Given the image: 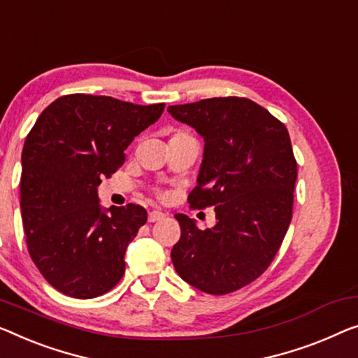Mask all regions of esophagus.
Returning <instances> with one entry per match:
<instances>
[{"label": "esophagus", "mask_w": 358, "mask_h": 358, "mask_svg": "<svg viewBox=\"0 0 358 358\" xmlns=\"http://www.w3.org/2000/svg\"><path fill=\"white\" fill-rule=\"evenodd\" d=\"M164 217H165V213H164V212L152 210V212H149V215H148V220H149V222H159V220H162Z\"/></svg>", "instance_id": "1"}]
</instances>
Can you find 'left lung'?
<instances>
[{
	"mask_svg": "<svg viewBox=\"0 0 358 358\" xmlns=\"http://www.w3.org/2000/svg\"><path fill=\"white\" fill-rule=\"evenodd\" d=\"M175 120L204 140L191 207H213L217 223L199 230L175 213L181 228L172 249L177 273L207 294H228L252 282L278 252L289 228L297 164L289 133L246 98H210L169 106Z\"/></svg>",
	"mask_w": 358,
	"mask_h": 358,
	"instance_id": "left-lung-1",
	"label": "left lung"
}]
</instances>
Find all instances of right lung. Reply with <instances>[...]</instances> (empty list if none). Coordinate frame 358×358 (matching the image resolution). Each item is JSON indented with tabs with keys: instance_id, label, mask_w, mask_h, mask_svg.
<instances>
[{
	"instance_id": "1",
	"label": "right lung",
	"mask_w": 358,
	"mask_h": 358,
	"mask_svg": "<svg viewBox=\"0 0 358 358\" xmlns=\"http://www.w3.org/2000/svg\"><path fill=\"white\" fill-rule=\"evenodd\" d=\"M165 104L69 94L41 112L22 149L20 212L30 257L62 294L98 297L125 273V250L148 220L141 206L99 204L98 186Z\"/></svg>"
}]
</instances>
